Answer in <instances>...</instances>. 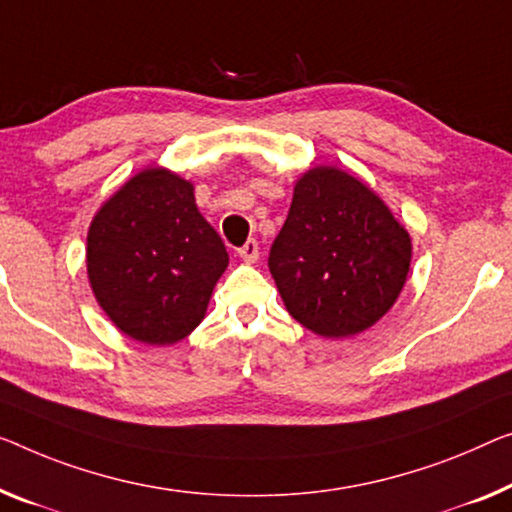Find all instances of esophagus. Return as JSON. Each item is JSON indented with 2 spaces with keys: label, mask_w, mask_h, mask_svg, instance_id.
Here are the masks:
<instances>
[{
  "label": "esophagus",
  "mask_w": 512,
  "mask_h": 512,
  "mask_svg": "<svg viewBox=\"0 0 512 512\" xmlns=\"http://www.w3.org/2000/svg\"><path fill=\"white\" fill-rule=\"evenodd\" d=\"M239 257H241L243 262H246V264H255V262H257V257H259V246H257V241H255V239H250V241L243 243V248H239Z\"/></svg>",
  "instance_id": "34e87169"
}]
</instances>
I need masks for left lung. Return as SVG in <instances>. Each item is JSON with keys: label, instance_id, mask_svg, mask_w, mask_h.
<instances>
[{"label": "left lung", "instance_id": "left-lung-1", "mask_svg": "<svg viewBox=\"0 0 512 512\" xmlns=\"http://www.w3.org/2000/svg\"><path fill=\"white\" fill-rule=\"evenodd\" d=\"M409 266V232L361 179L317 165L294 183L269 271L305 329L329 340L368 331L398 301Z\"/></svg>", "mask_w": 512, "mask_h": 512}]
</instances>
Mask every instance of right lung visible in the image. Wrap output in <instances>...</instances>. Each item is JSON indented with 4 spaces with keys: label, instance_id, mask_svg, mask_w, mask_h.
<instances>
[{
    "label": "right lung",
    "instance_id": "add662e5",
    "mask_svg": "<svg viewBox=\"0 0 512 512\" xmlns=\"http://www.w3.org/2000/svg\"><path fill=\"white\" fill-rule=\"evenodd\" d=\"M227 264L195 186L167 167L128 179L87 232L91 292L110 322L142 345H174L193 333Z\"/></svg>",
    "mask_w": 512,
    "mask_h": 512
}]
</instances>
